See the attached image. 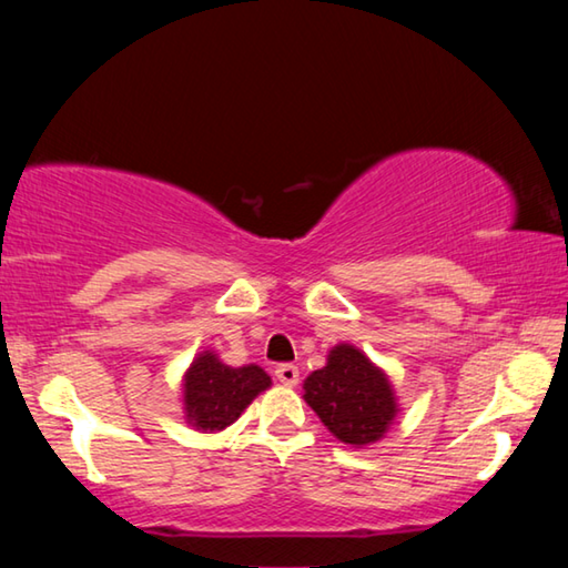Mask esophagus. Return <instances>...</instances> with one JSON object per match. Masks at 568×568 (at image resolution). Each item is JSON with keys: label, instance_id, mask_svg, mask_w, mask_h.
Wrapping results in <instances>:
<instances>
[{"label": "esophagus", "instance_id": "esophagus-1", "mask_svg": "<svg viewBox=\"0 0 568 568\" xmlns=\"http://www.w3.org/2000/svg\"><path fill=\"white\" fill-rule=\"evenodd\" d=\"M275 378L281 381L283 386H295V383L301 381V371H297L293 363H283L275 368Z\"/></svg>", "mask_w": 568, "mask_h": 568}]
</instances>
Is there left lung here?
I'll return each mask as SVG.
<instances>
[{
  "instance_id": "obj_1",
  "label": "left lung",
  "mask_w": 568,
  "mask_h": 568,
  "mask_svg": "<svg viewBox=\"0 0 568 568\" xmlns=\"http://www.w3.org/2000/svg\"><path fill=\"white\" fill-rule=\"evenodd\" d=\"M303 398L331 434L355 448L376 444L396 418L390 381L368 355L351 343L328 353V363L303 383Z\"/></svg>"
}]
</instances>
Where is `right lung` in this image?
<instances>
[{
	"label": "right lung",
	"instance_id": "right-lung-1",
	"mask_svg": "<svg viewBox=\"0 0 568 568\" xmlns=\"http://www.w3.org/2000/svg\"><path fill=\"white\" fill-rule=\"evenodd\" d=\"M271 376L261 365L230 368L215 351L197 353L182 378V406L185 420L197 430L227 428L240 418L255 396L271 388Z\"/></svg>",
	"mask_w": 568,
	"mask_h": 568
}]
</instances>
